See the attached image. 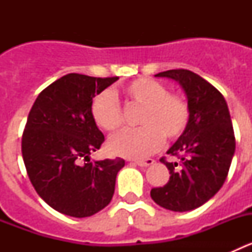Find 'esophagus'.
Returning a JSON list of instances; mask_svg holds the SVG:
<instances>
[{
    "mask_svg": "<svg viewBox=\"0 0 252 252\" xmlns=\"http://www.w3.org/2000/svg\"><path fill=\"white\" fill-rule=\"evenodd\" d=\"M135 164L139 166H141V168H146V166H150L154 164V160L153 159H145V160H135Z\"/></svg>",
    "mask_w": 252,
    "mask_h": 252,
    "instance_id": "esophagus-1",
    "label": "esophagus"
}]
</instances>
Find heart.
Segmentation results:
<instances>
[{
    "mask_svg": "<svg viewBox=\"0 0 252 252\" xmlns=\"http://www.w3.org/2000/svg\"><path fill=\"white\" fill-rule=\"evenodd\" d=\"M122 93L128 102L142 107L139 116L141 127L127 128L111 137L108 149L115 155L142 159L160 149L164 136L174 140L186 131L189 122L188 103L183 97L168 93V88L160 82L140 78L126 84ZM91 115L103 130L113 132L121 127V107L108 91L93 98Z\"/></svg>",
    "mask_w": 252,
    "mask_h": 252,
    "instance_id": "b5f03b06",
    "label": "heart"
}]
</instances>
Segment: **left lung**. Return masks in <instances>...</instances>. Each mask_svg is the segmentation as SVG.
Returning a JSON list of instances; mask_svg holds the SVG:
<instances>
[{
  "instance_id": "left-lung-1",
  "label": "left lung",
  "mask_w": 252,
  "mask_h": 252,
  "mask_svg": "<svg viewBox=\"0 0 252 252\" xmlns=\"http://www.w3.org/2000/svg\"><path fill=\"white\" fill-rule=\"evenodd\" d=\"M178 82L187 95L189 122L166 154L180 158L164 162L170 178L153 188V201L173 212H188L208 202L223 186L235 154V133L226 99L221 92L195 73L171 69L155 74Z\"/></svg>"
}]
</instances>
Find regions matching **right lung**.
<instances>
[{
    "mask_svg": "<svg viewBox=\"0 0 252 252\" xmlns=\"http://www.w3.org/2000/svg\"><path fill=\"white\" fill-rule=\"evenodd\" d=\"M117 79L70 73L46 87L31 107L22 135V158L37 194L63 215L90 217L112 199L125 160L90 161L104 141L91 103Z\"/></svg>",
    "mask_w": 252,
    "mask_h": 252,
    "instance_id": "right-lung-1",
    "label": "right lung"
}]
</instances>
